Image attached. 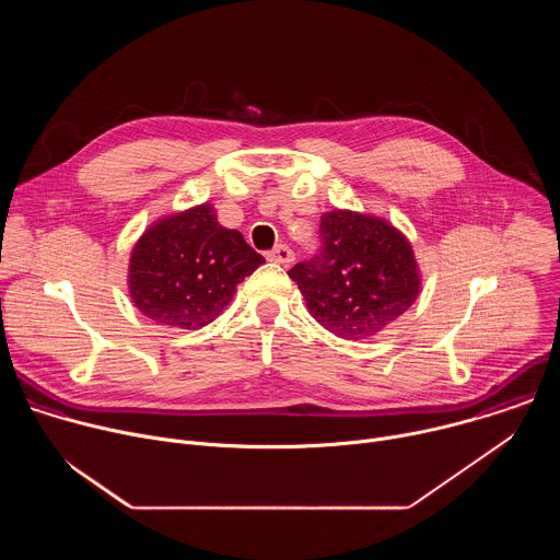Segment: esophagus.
<instances>
[{"label":"esophagus","mask_w":560,"mask_h":560,"mask_svg":"<svg viewBox=\"0 0 560 560\" xmlns=\"http://www.w3.org/2000/svg\"><path fill=\"white\" fill-rule=\"evenodd\" d=\"M268 259L275 261V264H281V266H288V264L294 261V253H292L288 246L281 244V246H277L275 250L268 253Z\"/></svg>","instance_id":"obj_1"}]
</instances>
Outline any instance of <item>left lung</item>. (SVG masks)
<instances>
[{
  "instance_id": "1",
  "label": "left lung",
  "mask_w": 560,
  "mask_h": 560,
  "mask_svg": "<svg viewBox=\"0 0 560 560\" xmlns=\"http://www.w3.org/2000/svg\"><path fill=\"white\" fill-rule=\"evenodd\" d=\"M324 250L288 275L310 314L332 335L370 339L421 294L410 238L383 217L335 208L322 214Z\"/></svg>"
}]
</instances>
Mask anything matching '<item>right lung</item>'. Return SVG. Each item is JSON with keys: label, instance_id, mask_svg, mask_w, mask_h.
<instances>
[{"label": "right lung", "instance_id": "right-lung-1", "mask_svg": "<svg viewBox=\"0 0 560 560\" xmlns=\"http://www.w3.org/2000/svg\"><path fill=\"white\" fill-rule=\"evenodd\" d=\"M261 264L242 232L223 228L212 203H199L143 230L130 253L128 294L154 324L199 330Z\"/></svg>", "mask_w": 560, "mask_h": 560}]
</instances>
